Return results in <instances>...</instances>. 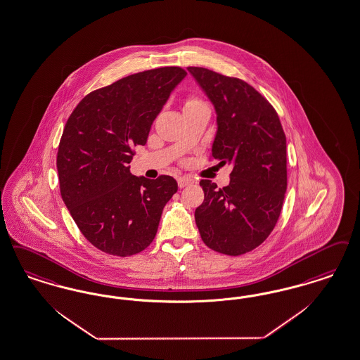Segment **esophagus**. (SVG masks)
<instances>
[{"mask_svg":"<svg viewBox=\"0 0 360 360\" xmlns=\"http://www.w3.org/2000/svg\"><path fill=\"white\" fill-rule=\"evenodd\" d=\"M191 184H193V179H190V178H187V176H179V178H178V186L181 187V188L188 186V185H191Z\"/></svg>","mask_w":360,"mask_h":360,"instance_id":"obj_1","label":"esophagus"}]
</instances>
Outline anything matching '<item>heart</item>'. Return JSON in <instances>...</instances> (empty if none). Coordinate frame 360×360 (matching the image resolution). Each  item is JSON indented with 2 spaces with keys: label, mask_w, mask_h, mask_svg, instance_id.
Listing matches in <instances>:
<instances>
[{
  "label": "heart",
  "mask_w": 360,
  "mask_h": 360,
  "mask_svg": "<svg viewBox=\"0 0 360 360\" xmlns=\"http://www.w3.org/2000/svg\"><path fill=\"white\" fill-rule=\"evenodd\" d=\"M201 104H205L201 99H198V98H188V99L185 101V110H187V108H191V107L201 105Z\"/></svg>",
  "instance_id": "heart-1"
}]
</instances>
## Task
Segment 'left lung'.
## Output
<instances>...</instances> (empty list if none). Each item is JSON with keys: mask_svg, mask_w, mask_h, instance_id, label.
Returning <instances> with one entry per match:
<instances>
[{"mask_svg": "<svg viewBox=\"0 0 360 360\" xmlns=\"http://www.w3.org/2000/svg\"><path fill=\"white\" fill-rule=\"evenodd\" d=\"M217 111L210 159L233 163L229 186L202 179L195 209L202 241L228 256L262 244L277 224L287 191V138L274 105L238 77L202 67L187 68Z\"/></svg>", "mask_w": 360, "mask_h": 360, "instance_id": "1", "label": "left lung"}]
</instances>
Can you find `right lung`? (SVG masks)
I'll return each mask as SVG.
<instances>
[{
  "label": "right lung",
  "instance_id": "right-lung-1",
  "mask_svg": "<svg viewBox=\"0 0 360 360\" xmlns=\"http://www.w3.org/2000/svg\"><path fill=\"white\" fill-rule=\"evenodd\" d=\"M186 75L181 67H160L126 76L89 92L64 126L56 158L60 194L83 236L104 253L127 257L144 250L178 190L173 176L138 178L129 163Z\"/></svg>",
  "mask_w": 360,
  "mask_h": 360
}]
</instances>
